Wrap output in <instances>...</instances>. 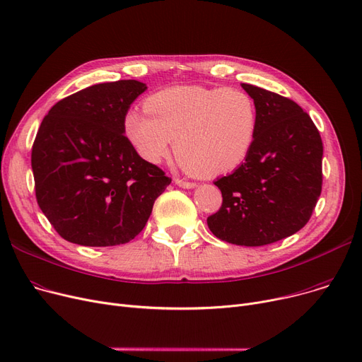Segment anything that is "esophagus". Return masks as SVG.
<instances>
[{
  "label": "esophagus",
  "instance_id": "1",
  "mask_svg": "<svg viewBox=\"0 0 362 362\" xmlns=\"http://www.w3.org/2000/svg\"><path fill=\"white\" fill-rule=\"evenodd\" d=\"M175 183L180 187H185V189H192V187H197V183L194 182H185L182 179H175Z\"/></svg>",
  "mask_w": 362,
  "mask_h": 362
}]
</instances>
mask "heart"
Instances as JSON below:
<instances>
[{"mask_svg":"<svg viewBox=\"0 0 362 362\" xmlns=\"http://www.w3.org/2000/svg\"><path fill=\"white\" fill-rule=\"evenodd\" d=\"M257 123L255 103L246 92L187 85L152 93L145 111H127L124 135L152 164L168 156L175 139L179 163L195 176L213 177L248 157Z\"/></svg>","mask_w":362,"mask_h":362,"instance_id":"heart-1","label":"heart"}]
</instances>
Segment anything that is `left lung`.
<instances>
[{"mask_svg": "<svg viewBox=\"0 0 362 362\" xmlns=\"http://www.w3.org/2000/svg\"><path fill=\"white\" fill-rule=\"evenodd\" d=\"M257 107V133L248 157L214 182L220 210L206 218L214 236L262 246L305 226L322 185V142L311 117L279 93L242 83Z\"/></svg>", "mask_w": 362, "mask_h": 362, "instance_id": "8db88e82", "label": "left lung"}]
</instances>
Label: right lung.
<instances>
[{"label":"right lung","instance_id":"add662e5","mask_svg":"<svg viewBox=\"0 0 362 362\" xmlns=\"http://www.w3.org/2000/svg\"><path fill=\"white\" fill-rule=\"evenodd\" d=\"M145 89L138 81L92 85L44 117L32 146L35 192L63 239L83 246L127 243L171 183L124 135L130 104Z\"/></svg>","mask_w":362,"mask_h":362}]
</instances>
